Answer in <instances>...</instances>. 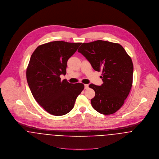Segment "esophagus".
I'll return each instance as SVG.
<instances>
[{"instance_id": "esophagus-1", "label": "esophagus", "mask_w": 159, "mask_h": 159, "mask_svg": "<svg viewBox=\"0 0 159 159\" xmlns=\"http://www.w3.org/2000/svg\"><path fill=\"white\" fill-rule=\"evenodd\" d=\"M88 88H89V85L88 84H84V88L86 89H87Z\"/></svg>"}]
</instances>
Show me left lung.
Returning <instances> with one entry per match:
<instances>
[{
    "label": "left lung",
    "mask_w": 159,
    "mask_h": 159,
    "mask_svg": "<svg viewBox=\"0 0 159 159\" xmlns=\"http://www.w3.org/2000/svg\"><path fill=\"white\" fill-rule=\"evenodd\" d=\"M78 51L91 63L93 70H102L101 86L89 84L95 92L91 105L100 113L108 115L119 110L128 97L133 83L131 57L119 43L103 40L83 43Z\"/></svg>",
    "instance_id": "8db88e82"
}]
</instances>
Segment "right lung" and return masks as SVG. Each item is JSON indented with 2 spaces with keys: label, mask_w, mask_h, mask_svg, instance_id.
Instances as JSON below:
<instances>
[{
  "label": "right lung",
  "mask_w": 159,
  "mask_h": 159,
  "mask_svg": "<svg viewBox=\"0 0 159 159\" xmlns=\"http://www.w3.org/2000/svg\"><path fill=\"white\" fill-rule=\"evenodd\" d=\"M81 43L55 41L39 46L32 53L26 78L33 97L48 113L62 116L73 108L77 97L84 89L82 83L61 81L66 75L68 59Z\"/></svg>",
  "instance_id": "obj_1"
}]
</instances>
